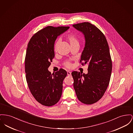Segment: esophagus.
<instances>
[{
    "instance_id": "obj_1",
    "label": "esophagus",
    "mask_w": 133,
    "mask_h": 133,
    "mask_svg": "<svg viewBox=\"0 0 133 133\" xmlns=\"http://www.w3.org/2000/svg\"><path fill=\"white\" fill-rule=\"evenodd\" d=\"M71 74V72L70 71H67V75L68 76H70Z\"/></svg>"
}]
</instances>
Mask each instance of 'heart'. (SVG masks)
<instances>
[{
	"instance_id": "heart-1",
	"label": "heart",
	"mask_w": 133,
	"mask_h": 133,
	"mask_svg": "<svg viewBox=\"0 0 133 133\" xmlns=\"http://www.w3.org/2000/svg\"><path fill=\"white\" fill-rule=\"evenodd\" d=\"M67 39L68 41V42L69 43L71 47H73L76 45H79V41L78 39L77 38V37L73 34H70L69 35H68L67 37ZM60 43V41L58 40L55 42V44H54V49L55 52L57 51V49L59 46ZM72 65L71 64V63L69 62H67L65 63V66L67 68H70L71 67Z\"/></svg>"
}]
</instances>
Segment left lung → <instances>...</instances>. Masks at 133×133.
Masks as SVG:
<instances>
[{"label":"left lung","mask_w":133,"mask_h":133,"mask_svg":"<svg viewBox=\"0 0 133 133\" xmlns=\"http://www.w3.org/2000/svg\"><path fill=\"white\" fill-rule=\"evenodd\" d=\"M82 32L85 45L80 63L88 64V73H71L73 86L78 100L86 104L98 102L104 95L109 84L112 71V61L106 38L96 26L88 22L73 25Z\"/></svg>","instance_id":"obj_1"}]
</instances>
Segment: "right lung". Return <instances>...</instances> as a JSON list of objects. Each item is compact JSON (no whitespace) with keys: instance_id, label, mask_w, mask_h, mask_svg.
<instances>
[{"instance_id":"right-lung-1","label":"right lung","mask_w":133,"mask_h":133,"mask_svg":"<svg viewBox=\"0 0 133 133\" xmlns=\"http://www.w3.org/2000/svg\"><path fill=\"white\" fill-rule=\"evenodd\" d=\"M69 28L48 26L35 34L28 45L25 57L26 82L35 99L45 106L55 105L62 95L66 71L61 68L51 74L48 68L55 56V40Z\"/></svg>"}]
</instances>
